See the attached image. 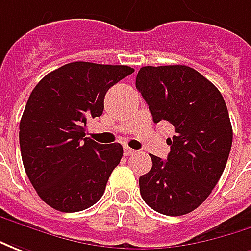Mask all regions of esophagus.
Instances as JSON below:
<instances>
[{"label": "esophagus", "instance_id": "34e87169", "mask_svg": "<svg viewBox=\"0 0 251 251\" xmlns=\"http://www.w3.org/2000/svg\"><path fill=\"white\" fill-rule=\"evenodd\" d=\"M135 152H136V151H135L134 149H129L128 146H126V147H124V154H126V155H132V154H135Z\"/></svg>", "mask_w": 251, "mask_h": 251}]
</instances>
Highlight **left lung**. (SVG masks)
<instances>
[{
  "instance_id": "obj_1",
  "label": "left lung",
  "mask_w": 251,
  "mask_h": 251,
  "mask_svg": "<svg viewBox=\"0 0 251 251\" xmlns=\"http://www.w3.org/2000/svg\"><path fill=\"white\" fill-rule=\"evenodd\" d=\"M136 89L154 123L174 126L168 159L150 154L152 168L140 176L142 199L168 216L196 209L218 184L232 145L225 99L214 83L189 66H145Z\"/></svg>"
}]
</instances>
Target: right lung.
<instances>
[{"mask_svg": "<svg viewBox=\"0 0 251 251\" xmlns=\"http://www.w3.org/2000/svg\"><path fill=\"white\" fill-rule=\"evenodd\" d=\"M129 66L73 62L49 73L32 90L20 122L24 169L39 197L60 212L92 207L120 163V143L85 138L86 122L104 111L111 86Z\"/></svg>", "mask_w": 251, "mask_h": 251, "instance_id": "add662e5", "label": "right lung"}]
</instances>
